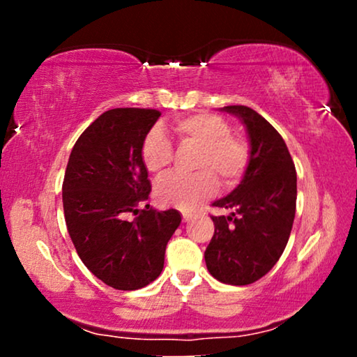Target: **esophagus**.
<instances>
[{"label": "esophagus", "instance_id": "1", "mask_svg": "<svg viewBox=\"0 0 357 357\" xmlns=\"http://www.w3.org/2000/svg\"><path fill=\"white\" fill-rule=\"evenodd\" d=\"M195 216L193 213H188V211H182V218H183V222H188L190 219Z\"/></svg>", "mask_w": 357, "mask_h": 357}]
</instances>
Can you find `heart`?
I'll list each match as a JSON object with an SVG mask.
<instances>
[{"instance_id": "b5f03b06", "label": "heart", "mask_w": 357, "mask_h": 357, "mask_svg": "<svg viewBox=\"0 0 357 357\" xmlns=\"http://www.w3.org/2000/svg\"><path fill=\"white\" fill-rule=\"evenodd\" d=\"M172 130L182 148H195V174L169 175L155 185V202L162 206L192 209L222 188L241 182L250 164V144L234 135L231 125L214 114H197L175 121ZM141 160L148 172L160 177L174 160L172 144L160 128H153L141 144Z\"/></svg>"}]
</instances>
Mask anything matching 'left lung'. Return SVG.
<instances>
[{
  "label": "left lung",
  "instance_id": "1",
  "mask_svg": "<svg viewBox=\"0 0 357 357\" xmlns=\"http://www.w3.org/2000/svg\"><path fill=\"white\" fill-rule=\"evenodd\" d=\"M222 110L238 116L250 138V164L242 182L213 206L231 211L211 216L214 236L204 252L208 271L232 286L252 284L284 252L296 216L297 177L282 136L245 105Z\"/></svg>",
  "mask_w": 357,
  "mask_h": 357
}]
</instances>
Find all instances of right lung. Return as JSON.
Segmentation results:
<instances>
[{
  "mask_svg": "<svg viewBox=\"0 0 357 357\" xmlns=\"http://www.w3.org/2000/svg\"><path fill=\"white\" fill-rule=\"evenodd\" d=\"M160 116L154 109H112L92 121L68 160L63 209L77 255L107 286L135 291L160 275L177 209H139L151 182L141 144Z\"/></svg>",
  "mask_w": 357,
  "mask_h": 357,
  "instance_id": "right-lung-1",
  "label": "right lung"
}]
</instances>
